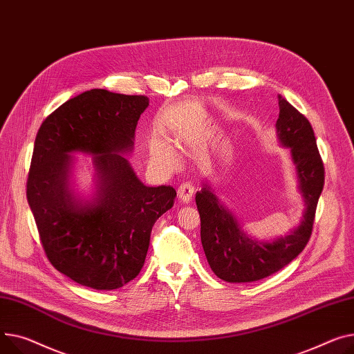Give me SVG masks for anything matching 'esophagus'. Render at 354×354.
Segmentation results:
<instances>
[{
	"mask_svg": "<svg viewBox=\"0 0 354 354\" xmlns=\"http://www.w3.org/2000/svg\"><path fill=\"white\" fill-rule=\"evenodd\" d=\"M195 194V187L189 182H183L178 187V196L183 203H189L192 201V196Z\"/></svg>",
	"mask_w": 354,
	"mask_h": 354,
	"instance_id": "obj_1",
	"label": "esophagus"
}]
</instances>
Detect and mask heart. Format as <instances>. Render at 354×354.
Instances as JSON below:
<instances>
[{
  "label": "heart",
  "mask_w": 354,
  "mask_h": 354,
  "mask_svg": "<svg viewBox=\"0 0 354 354\" xmlns=\"http://www.w3.org/2000/svg\"><path fill=\"white\" fill-rule=\"evenodd\" d=\"M159 156L167 162L168 165H171V167H174V165L176 163V158H175V155H174V152L168 148V147H162L160 149H159Z\"/></svg>",
  "instance_id": "obj_1"
}]
</instances>
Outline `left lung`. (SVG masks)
<instances>
[{"mask_svg":"<svg viewBox=\"0 0 354 354\" xmlns=\"http://www.w3.org/2000/svg\"><path fill=\"white\" fill-rule=\"evenodd\" d=\"M279 109L277 136L292 151L300 191L308 205L301 225L285 238L257 242L241 230L238 221L219 203L207 185L196 192L201 239L207 263L212 272L229 283L256 281L279 272L297 257L312 236L316 207L324 185L323 160L308 118L280 95Z\"/></svg>","mask_w":354,"mask_h":354,"instance_id":"8db88e82","label":"left lung"}]
</instances>
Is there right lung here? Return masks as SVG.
I'll return each mask as SVG.
<instances>
[{
    "label": "right lung",
    "mask_w": 354,
    "mask_h": 354,
    "mask_svg": "<svg viewBox=\"0 0 354 354\" xmlns=\"http://www.w3.org/2000/svg\"><path fill=\"white\" fill-rule=\"evenodd\" d=\"M145 95L91 89L68 100L38 129L27 199L51 265L77 283L113 290L145 263L153 223L174 206L172 186H145L121 155L133 147ZM95 154L99 192L81 204L67 191L69 153Z\"/></svg>",
    "instance_id": "obj_1"
}]
</instances>
